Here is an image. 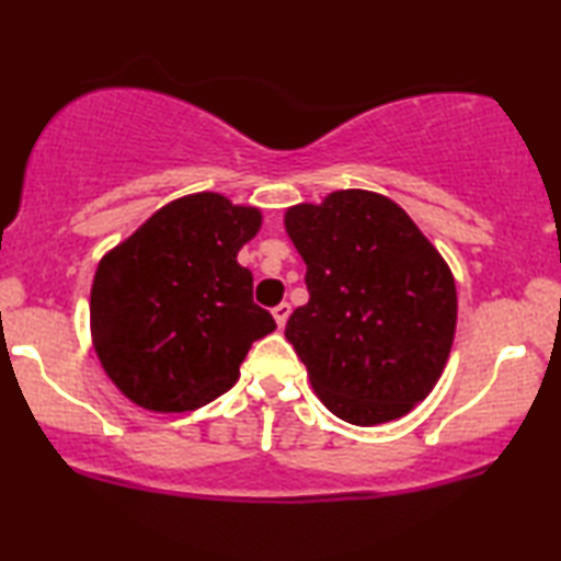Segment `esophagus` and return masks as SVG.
Wrapping results in <instances>:
<instances>
[{"mask_svg":"<svg viewBox=\"0 0 561 561\" xmlns=\"http://www.w3.org/2000/svg\"><path fill=\"white\" fill-rule=\"evenodd\" d=\"M289 312H291L289 302H282V305H277V307H274V310H272L274 320H277V325H279V328L287 325V318H289Z\"/></svg>","mask_w":561,"mask_h":561,"instance_id":"34e87169","label":"esophagus"}]
</instances>
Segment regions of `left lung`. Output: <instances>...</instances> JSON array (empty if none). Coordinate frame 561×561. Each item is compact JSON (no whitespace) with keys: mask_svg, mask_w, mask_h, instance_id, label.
<instances>
[{"mask_svg":"<svg viewBox=\"0 0 561 561\" xmlns=\"http://www.w3.org/2000/svg\"><path fill=\"white\" fill-rule=\"evenodd\" d=\"M284 228L310 291L284 335L322 404L358 427L412 412L453 348L457 291L445 259L397 203L370 191L291 205Z\"/></svg>","mask_w":561,"mask_h":561,"instance_id":"8db88e82","label":"left lung"}]
</instances>
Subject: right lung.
<instances>
[{"instance_id":"right-lung-1","label":"right lung","mask_w":561,"mask_h":561,"mask_svg":"<svg viewBox=\"0 0 561 561\" xmlns=\"http://www.w3.org/2000/svg\"><path fill=\"white\" fill-rule=\"evenodd\" d=\"M262 210L220 193L162 205L99 262L93 351L126 399L149 412H193L239 381L251 343L277 322L236 262Z\"/></svg>"}]
</instances>
